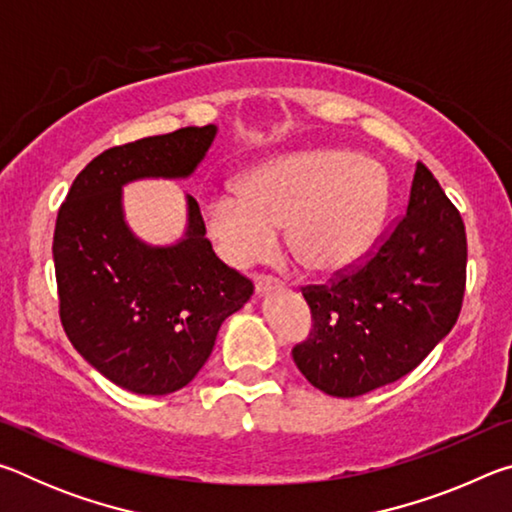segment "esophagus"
<instances>
[{
  "instance_id": "34e87169",
  "label": "esophagus",
  "mask_w": 512,
  "mask_h": 512,
  "mask_svg": "<svg viewBox=\"0 0 512 512\" xmlns=\"http://www.w3.org/2000/svg\"><path fill=\"white\" fill-rule=\"evenodd\" d=\"M277 287H280L277 280H271V277H257L255 296H264V293H268L271 289H277Z\"/></svg>"
}]
</instances>
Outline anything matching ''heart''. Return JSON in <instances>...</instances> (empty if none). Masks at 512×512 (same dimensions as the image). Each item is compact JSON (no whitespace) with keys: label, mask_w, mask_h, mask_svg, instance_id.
Returning a JSON list of instances; mask_svg holds the SVG:
<instances>
[{"label":"heart","mask_w":512,"mask_h":512,"mask_svg":"<svg viewBox=\"0 0 512 512\" xmlns=\"http://www.w3.org/2000/svg\"><path fill=\"white\" fill-rule=\"evenodd\" d=\"M388 207L386 176L341 151H307L273 160L246 178L241 194L203 203L216 253L232 268L264 262L287 228L291 257L314 275L341 273L366 255Z\"/></svg>","instance_id":"obj_1"}]
</instances>
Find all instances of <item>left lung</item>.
Here are the masks:
<instances>
[{
  "label": "left lung",
  "instance_id": "left-lung-1",
  "mask_svg": "<svg viewBox=\"0 0 512 512\" xmlns=\"http://www.w3.org/2000/svg\"><path fill=\"white\" fill-rule=\"evenodd\" d=\"M465 264L461 214L418 162L406 214L377 253L329 287L302 289L314 329L291 352L298 370L332 397L409 375L456 325Z\"/></svg>",
  "mask_w": 512,
  "mask_h": 512
}]
</instances>
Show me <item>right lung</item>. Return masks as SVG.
I'll return each mask as SVG.
<instances>
[{
	"mask_svg": "<svg viewBox=\"0 0 512 512\" xmlns=\"http://www.w3.org/2000/svg\"><path fill=\"white\" fill-rule=\"evenodd\" d=\"M216 131L214 124L187 126L103 151L58 210L60 323L92 368L137 395L187 386L210 359L223 320L253 296V282L214 255L189 194L187 228L176 244H146L124 216L128 183L194 176Z\"/></svg>",
	"mask_w": 512,
	"mask_h": 512,
	"instance_id": "right-lung-1",
	"label": "right lung"
}]
</instances>
